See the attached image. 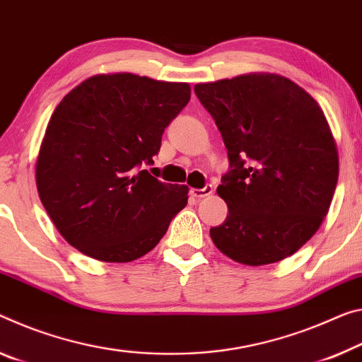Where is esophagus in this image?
Segmentation results:
<instances>
[{"instance_id":"34e87169","label":"esophagus","mask_w":362,"mask_h":362,"mask_svg":"<svg viewBox=\"0 0 362 362\" xmlns=\"http://www.w3.org/2000/svg\"><path fill=\"white\" fill-rule=\"evenodd\" d=\"M212 192H214V187H212L211 183H208V185H204L203 188H192L190 194H192V198H194V199H202L204 197H209Z\"/></svg>"}]
</instances>
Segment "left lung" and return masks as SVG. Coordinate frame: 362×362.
<instances>
[{"instance_id":"8db88e82","label":"left lung","mask_w":362,"mask_h":362,"mask_svg":"<svg viewBox=\"0 0 362 362\" xmlns=\"http://www.w3.org/2000/svg\"><path fill=\"white\" fill-rule=\"evenodd\" d=\"M230 170L217 187L228 214L209 233L230 259L264 266L296 253L322 223L338 180L329 122L311 95L277 74L194 85Z\"/></svg>"}]
</instances>
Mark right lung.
<instances>
[{
	"instance_id": "right-lung-1",
	"label": "right lung",
	"mask_w": 362,
	"mask_h": 362,
	"mask_svg": "<svg viewBox=\"0 0 362 362\" xmlns=\"http://www.w3.org/2000/svg\"><path fill=\"white\" fill-rule=\"evenodd\" d=\"M190 101V85L101 74L77 85L51 116L37 158L40 199L69 245L93 259L145 256L188 202L143 169L164 129Z\"/></svg>"
}]
</instances>
